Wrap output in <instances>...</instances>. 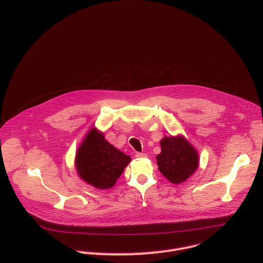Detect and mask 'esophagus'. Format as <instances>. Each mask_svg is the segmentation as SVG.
<instances>
[{"label": "esophagus", "instance_id": "34e87169", "mask_svg": "<svg viewBox=\"0 0 263 263\" xmlns=\"http://www.w3.org/2000/svg\"><path fill=\"white\" fill-rule=\"evenodd\" d=\"M135 157H136V158H144V157H146V154H144V153H139V152H137V153L135 154Z\"/></svg>", "mask_w": 263, "mask_h": 263}]
</instances>
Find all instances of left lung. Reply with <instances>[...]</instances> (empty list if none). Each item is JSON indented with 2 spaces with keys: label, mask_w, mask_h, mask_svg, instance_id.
Segmentation results:
<instances>
[{
  "label": "left lung",
  "mask_w": 263,
  "mask_h": 263,
  "mask_svg": "<svg viewBox=\"0 0 263 263\" xmlns=\"http://www.w3.org/2000/svg\"><path fill=\"white\" fill-rule=\"evenodd\" d=\"M161 153L156 157L158 170L172 183L178 184L190 178L199 165V155L185 138L164 137Z\"/></svg>",
  "instance_id": "8db88e82"
}]
</instances>
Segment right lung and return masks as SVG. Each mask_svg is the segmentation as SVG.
Segmentation results:
<instances>
[{
    "mask_svg": "<svg viewBox=\"0 0 263 263\" xmlns=\"http://www.w3.org/2000/svg\"><path fill=\"white\" fill-rule=\"evenodd\" d=\"M131 161L130 156L110 144L104 135L92 129L79 147L76 167L79 176L100 190L114 186Z\"/></svg>",
    "mask_w": 263,
    "mask_h": 263,
    "instance_id": "add662e5",
    "label": "right lung"
}]
</instances>
